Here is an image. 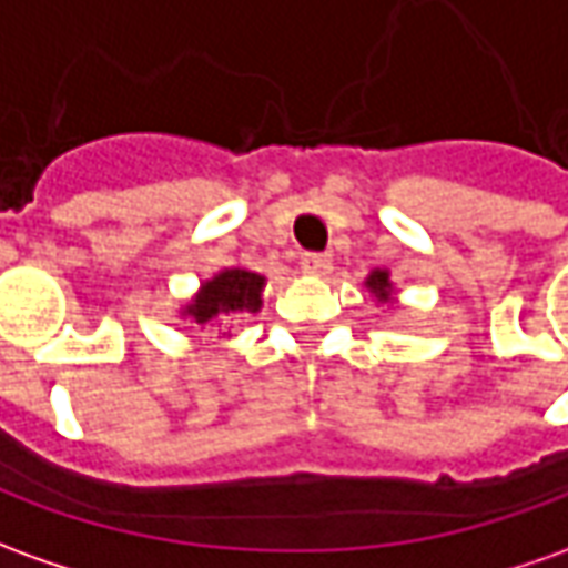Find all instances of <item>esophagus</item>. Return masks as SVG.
<instances>
[{"instance_id":"34e87169","label":"esophagus","mask_w":568,"mask_h":568,"mask_svg":"<svg viewBox=\"0 0 568 568\" xmlns=\"http://www.w3.org/2000/svg\"><path fill=\"white\" fill-rule=\"evenodd\" d=\"M300 268H303V275L308 277H327L334 272V260H331L327 253H303Z\"/></svg>"}]
</instances>
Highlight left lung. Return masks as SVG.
I'll list each match as a JSON object with an SVG mask.
<instances>
[{
  "label": "left lung",
  "mask_w": 568,
  "mask_h": 568,
  "mask_svg": "<svg viewBox=\"0 0 568 568\" xmlns=\"http://www.w3.org/2000/svg\"><path fill=\"white\" fill-rule=\"evenodd\" d=\"M365 291L383 303V306H389V303H398V291L396 284H393V275H389V268H371V275L365 277Z\"/></svg>",
  "instance_id": "8db88e82"
}]
</instances>
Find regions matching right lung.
<instances>
[{"label": "right lung", "mask_w": 568, "mask_h": 568, "mask_svg": "<svg viewBox=\"0 0 568 568\" xmlns=\"http://www.w3.org/2000/svg\"><path fill=\"white\" fill-rule=\"evenodd\" d=\"M265 275L246 268L241 262L219 268L216 275L201 281L185 306L179 308V318L187 324H197L201 331H216L225 334L232 322L241 315H256L262 308V293H265Z\"/></svg>", "instance_id": "obj_1"}]
</instances>
